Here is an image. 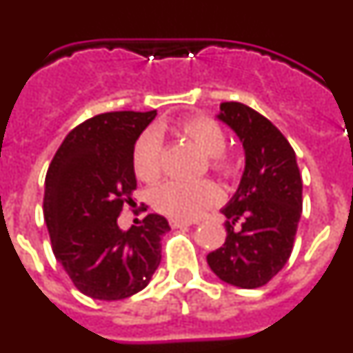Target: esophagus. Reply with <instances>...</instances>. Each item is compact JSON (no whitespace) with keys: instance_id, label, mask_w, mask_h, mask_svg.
I'll use <instances>...</instances> for the list:
<instances>
[{"instance_id":"1","label":"esophagus","mask_w":353,"mask_h":353,"mask_svg":"<svg viewBox=\"0 0 353 353\" xmlns=\"http://www.w3.org/2000/svg\"><path fill=\"white\" fill-rule=\"evenodd\" d=\"M171 228H185V226H191V221H182V219H171L170 221Z\"/></svg>"}]
</instances>
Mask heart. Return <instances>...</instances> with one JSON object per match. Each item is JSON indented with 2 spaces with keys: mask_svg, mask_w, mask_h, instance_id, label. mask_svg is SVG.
<instances>
[{
  "mask_svg": "<svg viewBox=\"0 0 353 353\" xmlns=\"http://www.w3.org/2000/svg\"><path fill=\"white\" fill-rule=\"evenodd\" d=\"M179 132L191 139L205 155L212 171L226 179L236 174L239 162L233 155L226 154L228 138L221 123L205 114L185 118L179 123ZM132 168L139 180L154 183L162 174V139L155 130H146L138 138L132 150ZM221 201L219 187L210 180L201 182H179L170 180L162 183L152 194L155 210L171 219L192 221L203 214L207 208Z\"/></svg>",
  "mask_w": 353,
  "mask_h": 353,
  "instance_id": "b5f03b06",
  "label": "heart"
}]
</instances>
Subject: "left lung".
<instances>
[{
  "mask_svg": "<svg viewBox=\"0 0 353 353\" xmlns=\"http://www.w3.org/2000/svg\"><path fill=\"white\" fill-rule=\"evenodd\" d=\"M217 118L242 141L245 170L221 210L228 219L226 242L208 252L207 261L228 285L260 288L292 254L302 214L301 171L288 139L263 114L240 102H223Z\"/></svg>",
  "mask_w": 353,
  "mask_h": 353,
  "instance_id": "left-lung-1",
  "label": "left lung"
}]
</instances>
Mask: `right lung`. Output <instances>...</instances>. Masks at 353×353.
<instances>
[{
  "instance_id": "1",
  "label": "right lung",
  "mask_w": 353,
  "mask_h": 353,
  "mask_svg": "<svg viewBox=\"0 0 353 353\" xmlns=\"http://www.w3.org/2000/svg\"><path fill=\"white\" fill-rule=\"evenodd\" d=\"M157 111L102 113L72 129L46 174L43 219L52 252L81 293L121 301L141 292L161 263L168 221L148 214L127 232L118 215L132 205V150ZM146 210V208H145Z\"/></svg>"
}]
</instances>
